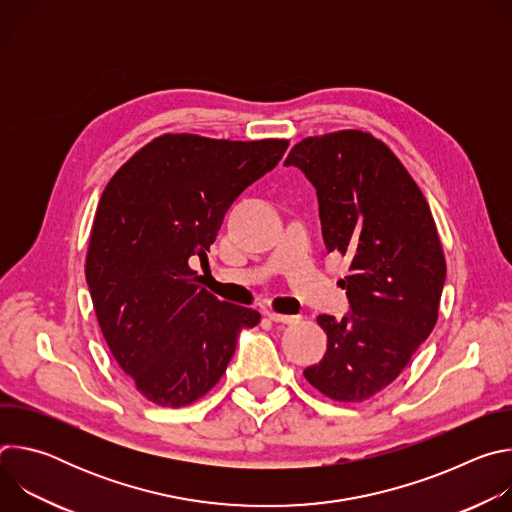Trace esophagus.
I'll list each match as a JSON object with an SVG mask.
<instances>
[{"label":"esophagus","mask_w":512,"mask_h":512,"mask_svg":"<svg viewBox=\"0 0 512 512\" xmlns=\"http://www.w3.org/2000/svg\"><path fill=\"white\" fill-rule=\"evenodd\" d=\"M267 318L271 322H279V324H294L300 320L298 316H285V314H277V312H267Z\"/></svg>","instance_id":"1"}]
</instances>
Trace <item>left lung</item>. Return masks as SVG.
Here are the masks:
<instances>
[{"instance_id": "1", "label": "left lung", "mask_w": 512, "mask_h": 512, "mask_svg": "<svg viewBox=\"0 0 512 512\" xmlns=\"http://www.w3.org/2000/svg\"><path fill=\"white\" fill-rule=\"evenodd\" d=\"M285 166L314 184L328 253L350 259L342 279L350 314H322L324 358L306 381L340 403L389 387L431 334L446 281L429 204L387 145L360 129L306 137Z\"/></svg>"}]
</instances>
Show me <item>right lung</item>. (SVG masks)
Wrapping results in <instances>:
<instances>
[{"label":"right lung","instance_id":"obj_1","mask_svg":"<svg viewBox=\"0 0 512 512\" xmlns=\"http://www.w3.org/2000/svg\"><path fill=\"white\" fill-rule=\"evenodd\" d=\"M287 145L164 133L105 186L85 275L107 346L148 401L184 407L206 395L239 332L259 324V312L200 287L190 261L206 263L229 206Z\"/></svg>","mask_w":512,"mask_h":512}]
</instances>
